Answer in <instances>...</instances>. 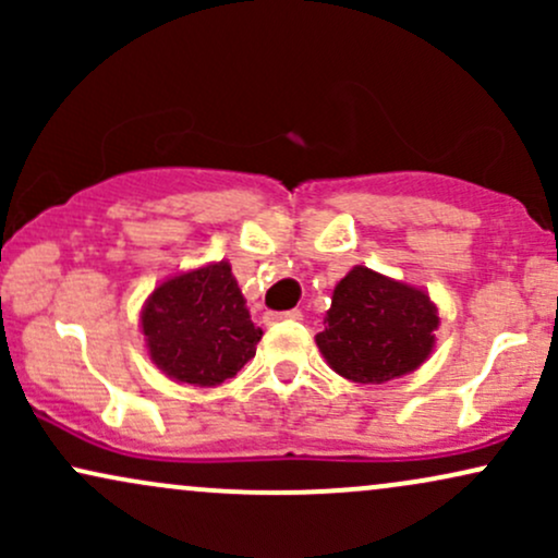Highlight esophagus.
<instances>
[{
	"mask_svg": "<svg viewBox=\"0 0 558 558\" xmlns=\"http://www.w3.org/2000/svg\"><path fill=\"white\" fill-rule=\"evenodd\" d=\"M301 310H288V312H267V323H280V319H301Z\"/></svg>",
	"mask_w": 558,
	"mask_h": 558,
	"instance_id": "1",
	"label": "esophagus"
}]
</instances>
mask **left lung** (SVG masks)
I'll use <instances>...</instances> for the list:
<instances>
[{"instance_id": "left-lung-1", "label": "left lung", "mask_w": 558, "mask_h": 558, "mask_svg": "<svg viewBox=\"0 0 558 558\" xmlns=\"http://www.w3.org/2000/svg\"><path fill=\"white\" fill-rule=\"evenodd\" d=\"M317 345L351 383H386L417 369L433 349L438 310L427 293L354 267L332 291Z\"/></svg>"}]
</instances>
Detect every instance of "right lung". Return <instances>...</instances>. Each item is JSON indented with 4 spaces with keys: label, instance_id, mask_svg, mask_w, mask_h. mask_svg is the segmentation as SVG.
I'll return each instance as SVG.
<instances>
[{
    "label": "right lung",
    "instance_id": "add662e5",
    "mask_svg": "<svg viewBox=\"0 0 558 558\" xmlns=\"http://www.w3.org/2000/svg\"><path fill=\"white\" fill-rule=\"evenodd\" d=\"M141 325L157 367L189 386L230 380L257 354L262 338L228 262L159 286L146 301Z\"/></svg>",
    "mask_w": 558,
    "mask_h": 558
}]
</instances>
